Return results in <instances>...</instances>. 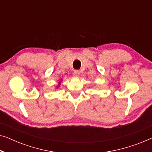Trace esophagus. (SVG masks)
I'll return each instance as SVG.
<instances>
[{
  "instance_id": "1",
  "label": "esophagus",
  "mask_w": 152,
  "mask_h": 152,
  "mask_svg": "<svg viewBox=\"0 0 152 152\" xmlns=\"http://www.w3.org/2000/svg\"><path fill=\"white\" fill-rule=\"evenodd\" d=\"M74 75L76 77H79V76H80V70H75V71H74Z\"/></svg>"
}]
</instances>
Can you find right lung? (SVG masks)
I'll return each mask as SVG.
<instances>
[{
    "label": "right lung",
    "instance_id": "1",
    "mask_svg": "<svg viewBox=\"0 0 152 152\" xmlns=\"http://www.w3.org/2000/svg\"><path fill=\"white\" fill-rule=\"evenodd\" d=\"M61 81H62V80H60V81H59V82H58V85H57V86H56V89H57V88H59V86H60V84H61Z\"/></svg>",
    "mask_w": 152,
    "mask_h": 152
}]
</instances>
